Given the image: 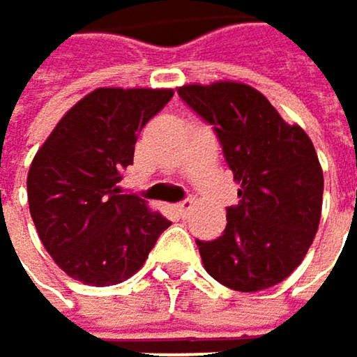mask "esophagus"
Wrapping results in <instances>:
<instances>
[{
	"mask_svg": "<svg viewBox=\"0 0 357 357\" xmlns=\"http://www.w3.org/2000/svg\"><path fill=\"white\" fill-rule=\"evenodd\" d=\"M192 207H195V201H182L180 205H175V209H177V213H180V215H188L190 211H192Z\"/></svg>",
	"mask_w": 357,
	"mask_h": 357,
	"instance_id": "1",
	"label": "esophagus"
}]
</instances>
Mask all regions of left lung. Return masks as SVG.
I'll return each mask as SVG.
<instances>
[{
	"mask_svg": "<svg viewBox=\"0 0 357 357\" xmlns=\"http://www.w3.org/2000/svg\"><path fill=\"white\" fill-rule=\"evenodd\" d=\"M177 93L213 125L241 184L224 234L197 241L205 270L241 293L282 282L303 261L320 226L324 175L310 135L238 81L182 85Z\"/></svg>",
	"mask_w": 357,
	"mask_h": 357,
	"instance_id": "1",
	"label": "left lung"
}]
</instances>
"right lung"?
Segmentation results:
<instances>
[{"instance_id":"right-lung-1","label":"right lung","mask_w":357,"mask_h":357,"mask_svg":"<svg viewBox=\"0 0 357 357\" xmlns=\"http://www.w3.org/2000/svg\"><path fill=\"white\" fill-rule=\"evenodd\" d=\"M173 89L98 87L81 98L37 150L29 177V209L58 268L91 287L131 278L171 226L119 182L142 127Z\"/></svg>"}]
</instances>
